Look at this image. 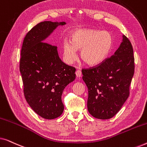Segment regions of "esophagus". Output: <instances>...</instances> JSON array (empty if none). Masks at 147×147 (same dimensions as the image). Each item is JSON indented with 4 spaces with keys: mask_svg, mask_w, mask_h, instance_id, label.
Returning <instances> with one entry per match:
<instances>
[{
    "mask_svg": "<svg viewBox=\"0 0 147 147\" xmlns=\"http://www.w3.org/2000/svg\"><path fill=\"white\" fill-rule=\"evenodd\" d=\"M76 76H77L78 78H80L82 76V71H80V70L78 69L77 71H76Z\"/></svg>",
    "mask_w": 147,
    "mask_h": 147,
    "instance_id": "obj_1",
    "label": "esophagus"
}]
</instances>
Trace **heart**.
<instances>
[{"instance_id":"heart-1","label":"heart","mask_w":147,"mask_h":147,"mask_svg":"<svg viewBox=\"0 0 147 147\" xmlns=\"http://www.w3.org/2000/svg\"><path fill=\"white\" fill-rule=\"evenodd\" d=\"M112 45L113 38L107 31L92 29H78L72 34L71 41H63V57L67 63H72L77 59L76 49H81L82 59L88 65L96 66L108 57Z\"/></svg>"}]
</instances>
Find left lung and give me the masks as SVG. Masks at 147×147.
I'll use <instances>...</instances> for the list:
<instances>
[{
	"mask_svg": "<svg viewBox=\"0 0 147 147\" xmlns=\"http://www.w3.org/2000/svg\"><path fill=\"white\" fill-rule=\"evenodd\" d=\"M82 71L88 90V112L98 119L112 118L130 94L134 73L133 48L130 40L123 35L122 43L113 55Z\"/></svg>",
	"mask_w": 147,
	"mask_h": 147,
	"instance_id": "1",
	"label": "left lung"
}]
</instances>
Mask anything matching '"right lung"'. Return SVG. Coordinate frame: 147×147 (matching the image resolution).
I'll use <instances>...</instances> for the list:
<instances>
[{"label":"right lung","instance_id":"1","mask_svg":"<svg viewBox=\"0 0 147 147\" xmlns=\"http://www.w3.org/2000/svg\"><path fill=\"white\" fill-rule=\"evenodd\" d=\"M65 24L41 22L28 32L22 45L19 69L24 96L34 112L45 119L61 115L62 93L76 78V68L60 59L57 47L43 42L58 25Z\"/></svg>","mask_w":147,"mask_h":147}]
</instances>
